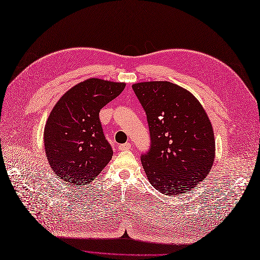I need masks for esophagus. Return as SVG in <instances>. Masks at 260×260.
Returning <instances> with one entry per match:
<instances>
[{"label": "esophagus", "mask_w": 260, "mask_h": 260, "mask_svg": "<svg viewBox=\"0 0 260 260\" xmlns=\"http://www.w3.org/2000/svg\"><path fill=\"white\" fill-rule=\"evenodd\" d=\"M131 148V144L130 143H125V144H121L118 146V149L120 151H123V150H129Z\"/></svg>", "instance_id": "obj_1"}]
</instances>
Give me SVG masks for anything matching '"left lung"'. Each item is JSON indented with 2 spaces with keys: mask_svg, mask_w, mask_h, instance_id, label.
Here are the masks:
<instances>
[{
  "mask_svg": "<svg viewBox=\"0 0 260 260\" xmlns=\"http://www.w3.org/2000/svg\"><path fill=\"white\" fill-rule=\"evenodd\" d=\"M149 126L151 146L141 156L152 186L166 196H181L203 181L215 160L212 122L200 102L169 81L132 84Z\"/></svg>",
  "mask_w": 260,
  "mask_h": 260,
  "instance_id": "1",
  "label": "left lung"
}]
</instances>
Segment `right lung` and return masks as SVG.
<instances>
[{
	"instance_id": "add662e5",
	"label": "right lung",
	"mask_w": 260,
	"mask_h": 260,
	"mask_svg": "<svg viewBox=\"0 0 260 260\" xmlns=\"http://www.w3.org/2000/svg\"><path fill=\"white\" fill-rule=\"evenodd\" d=\"M125 86V82L89 78L67 91L49 113L45 154L55 175L71 186L90 184L112 158L100 112Z\"/></svg>"
}]
</instances>
